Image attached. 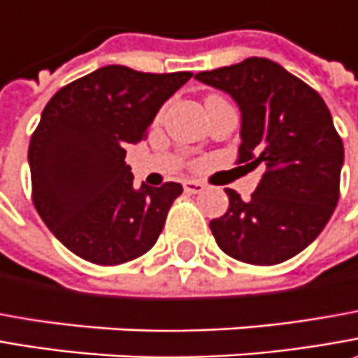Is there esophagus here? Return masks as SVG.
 <instances>
[{"instance_id": "obj_1", "label": "esophagus", "mask_w": 358, "mask_h": 358, "mask_svg": "<svg viewBox=\"0 0 358 358\" xmlns=\"http://www.w3.org/2000/svg\"><path fill=\"white\" fill-rule=\"evenodd\" d=\"M203 182L200 180H184V190L188 192V194H200L203 192Z\"/></svg>"}]
</instances>
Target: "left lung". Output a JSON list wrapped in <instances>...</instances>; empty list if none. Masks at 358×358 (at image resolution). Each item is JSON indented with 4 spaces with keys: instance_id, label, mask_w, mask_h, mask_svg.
Listing matches in <instances>:
<instances>
[{
    "instance_id": "obj_1",
    "label": "left lung",
    "mask_w": 358,
    "mask_h": 358,
    "mask_svg": "<svg viewBox=\"0 0 358 358\" xmlns=\"http://www.w3.org/2000/svg\"><path fill=\"white\" fill-rule=\"evenodd\" d=\"M241 110L238 164L264 168L250 200L231 188L228 212L210 222L229 257L275 265L303 252L339 202L343 141L325 101L307 83L264 59L198 73Z\"/></svg>"
}]
</instances>
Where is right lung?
Returning <instances> with one entry per match:
<instances>
[{"label":"right lung","instance_id":"1","mask_svg":"<svg viewBox=\"0 0 358 358\" xmlns=\"http://www.w3.org/2000/svg\"><path fill=\"white\" fill-rule=\"evenodd\" d=\"M190 77L108 65L47 103L29 142L33 206L75 255L118 265L156 243L182 186L136 190L124 148L146 138L158 108Z\"/></svg>","mask_w":358,"mask_h":358}]
</instances>
